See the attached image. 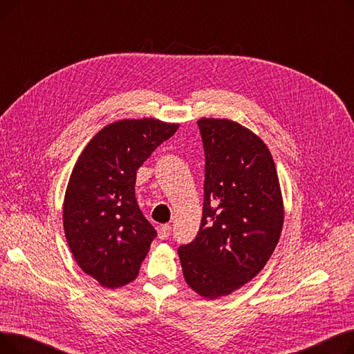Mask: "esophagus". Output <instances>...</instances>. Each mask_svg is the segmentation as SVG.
Segmentation results:
<instances>
[{
    "label": "esophagus",
    "mask_w": 354,
    "mask_h": 354,
    "mask_svg": "<svg viewBox=\"0 0 354 354\" xmlns=\"http://www.w3.org/2000/svg\"><path fill=\"white\" fill-rule=\"evenodd\" d=\"M172 232V227L169 224H165V225H160L159 230H158V235L160 239H166L167 236L171 235Z\"/></svg>",
    "instance_id": "34e87169"
}]
</instances>
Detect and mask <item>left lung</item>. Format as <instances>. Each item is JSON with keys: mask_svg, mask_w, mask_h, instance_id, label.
<instances>
[{"mask_svg": "<svg viewBox=\"0 0 354 354\" xmlns=\"http://www.w3.org/2000/svg\"><path fill=\"white\" fill-rule=\"evenodd\" d=\"M205 149L203 208L196 238L178 250L187 284L203 299L230 295L272 255L284 203L270 149L230 119L198 120Z\"/></svg>", "mask_w": 354, "mask_h": 354, "instance_id": "obj_1", "label": "left lung"}]
</instances>
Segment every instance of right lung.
<instances>
[{
  "instance_id": "add662e5",
  "label": "right lung",
  "mask_w": 354,
  "mask_h": 354,
  "mask_svg": "<svg viewBox=\"0 0 354 354\" xmlns=\"http://www.w3.org/2000/svg\"><path fill=\"white\" fill-rule=\"evenodd\" d=\"M178 123L123 119L91 138L74 165L63 227L79 267L106 288L132 283L156 236L135 198L136 172Z\"/></svg>"
}]
</instances>
